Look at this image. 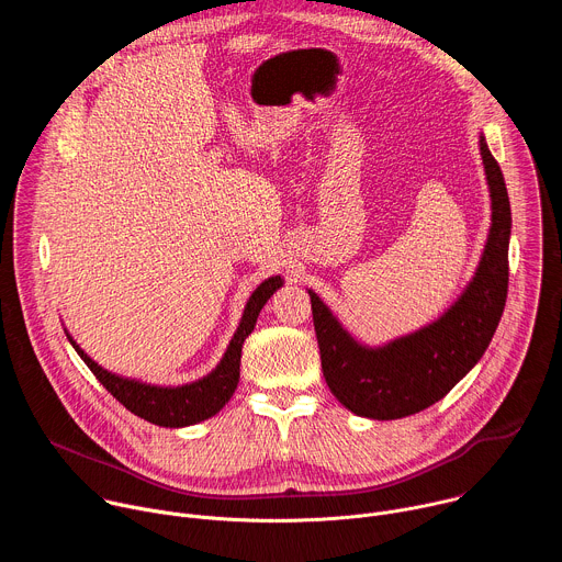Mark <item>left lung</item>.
I'll use <instances>...</instances> for the list:
<instances>
[{
	"label": "left lung",
	"mask_w": 562,
	"mask_h": 562,
	"mask_svg": "<svg viewBox=\"0 0 562 562\" xmlns=\"http://www.w3.org/2000/svg\"><path fill=\"white\" fill-rule=\"evenodd\" d=\"M492 193V228L477 271L451 308L429 327L384 347L358 345L313 291V327L323 373L340 403L364 418L395 420L442 400L490 347L507 300L512 209L503 171L480 135Z\"/></svg>",
	"instance_id": "1"
}]
</instances>
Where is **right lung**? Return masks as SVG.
<instances>
[{"label":"right lung","instance_id":"obj_1","mask_svg":"<svg viewBox=\"0 0 562 562\" xmlns=\"http://www.w3.org/2000/svg\"><path fill=\"white\" fill-rule=\"evenodd\" d=\"M282 286L280 276L265 280L254 295L249 297L243 323H239L222 362L211 371L206 378L182 384V386H153L137 380L120 378L106 369H102L98 362H93L79 345L68 336L72 349L87 362V367L93 371V375L106 386V391L122 403L131 414L159 425V427H189L195 423H202L211 416H215L233 395L237 380H239V358H243V345L249 338V334L256 327V319L267 304V300Z\"/></svg>","mask_w":562,"mask_h":562}]
</instances>
